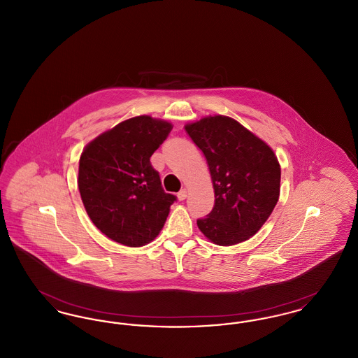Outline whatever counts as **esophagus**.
<instances>
[{"instance_id":"1","label":"esophagus","mask_w":358,"mask_h":358,"mask_svg":"<svg viewBox=\"0 0 358 358\" xmlns=\"http://www.w3.org/2000/svg\"><path fill=\"white\" fill-rule=\"evenodd\" d=\"M187 189H182V190H180V192H178V194H177V197H178V200H180V201H184V200L187 199Z\"/></svg>"}]
</instances>
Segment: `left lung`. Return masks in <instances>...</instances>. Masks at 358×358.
<instances>
[{
    "instance_id": "obj_1",
    "label": "left lung",
    "mask_w": 358,
    "mask_h": 358,
    "mask_svg": "<svg viewBox=\"0 0 358 358\" xmlns=\"http://www.w3.org/2000/svg\"><path fill=\"white\" fill-rule=\"evenodd\" d=\"M204 153L215 189V205L197 225L217 245H234L255 235L279 199L280 166L271 148L228 117H206L185 126Z\"/></svg>"
}]
</instances>
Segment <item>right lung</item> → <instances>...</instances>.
<instances>
[{"instance_id": "obj_1", "label": "right lung", "mask_w": 358, "mask_h": 358, "mask_svg": "<svg viewBox=\"0 0 358 358\" xmlns=\"http://www.w3.org/2000/svg\"><path fill=\"white\" fill-rule=\"evenodd\" d=\"M171 124L141 115L124 120L85 146L79 192L85 210L107 238L127 247L150 243L177 197L166 193L150 157Z\"/></svg>"}]
</instances>
